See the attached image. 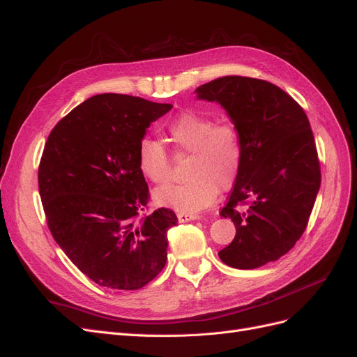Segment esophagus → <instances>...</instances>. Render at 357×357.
<instances>
[{
    "label": "esophagus",
    "mask_w": 357,
    "mask_h": 357,
    "mask_svg": "<svg viewBox=\"0 0 357 357\" xmlns=\"http://www.w3.org/2000/svg\"><path fill=\"white\" fill-rule=\"evenodd\" d=\"M177 218H178V222L183 223V222L199 219V214H197V213H177Z\"/></svg>",
    "instance_id": "1"
}]
</instances>
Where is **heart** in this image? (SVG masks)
<instances>
[{
    "mask_svg": "<svg viewBox=\"0 0 357 357\" xmlns=\"http://www.w3.org/2000/svg\"><path fill=\"white\" fill-rule=\"evenodd\" d=\"M167 132L177 152L190 153L186 164L189 177L159 189L156 199L160 205L180 213H195L208 207L219 189L228 190L234 186L243 165V142L235 125L185 112L172 119ZM137 164L142 174L158 186L171 178L168 150L153 138L139 142Z\"/></svg>",
    "mask_w": 357,
    "mask_h": 357,
    "instance_id": "obj_1",
    "label": "heart"
}]
</instances>
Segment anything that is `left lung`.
Masks as SVG:
<instances>
[{"instance_id":"1","label":"left lung","mask_w":357,"mask_h":357,"mask_svg":"<svg viewBox=\"0 0 357 357\" xmlns=\"http://www.w3.org/2000/svg\"><path fill=\"white\" fill-rule=\"evenodd\" d=\"M218 101L243 142V165L220 211L236 234L222 262L253 269L286 255L304 234L320 188V160L304 109L266 80L226 75L197 89Z\"/></svg>"}]
</instances>
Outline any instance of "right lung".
Returning a JSON list of instances; mask_svg holds the SVG:
<instances>
[{
	"instance_id": "add662e5",
	"label": "right lung",
	"mask_w": 357,
	"mask_h": 357,
	"mask_svg": "<svg viewBox=\"0 0 357 357\" xmlns=\"http://www.w3.org/2000/svg\"><path fill=\"white\" fill-rule=\"evenodd\" d=\"M172 109L139 96L101 93L52 129L38 167L47 226L70 261L96 284L137 290L164 269L169 208L150 214L137 164L146 129Z\"/></svg>"
}]
</instances>
